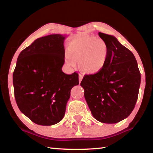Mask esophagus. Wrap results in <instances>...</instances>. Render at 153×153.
I'll return each instance as SVG.
<instances>
[{"instance_id":"1","label":"esophagus","mask_w":153,"mask_h":153,"mask_svg":"<svg viewBox=\"0 0 153 153\" xmlns=\"http://www.w3.org/2000/svg\"><path fill=\"white\" fill-rule=\"evenodd\" d=\"M82 79H83V76H82V75H81V74H79V83L81 82Z\"/></svg>"}]
</instances>
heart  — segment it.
<instances>
[{
	"instance_id": "1",
	"label": "heart",
	"mask_w": 153,
	"mask_h": 153,
	"mask_svg": "<svg viewBox=\"0 0 153 153\" xmlns=\"http://www.w3.org/2000/svg\"><path fill=\"white\" fill-rule=\"evenodd\" d=\"M68 53L65 55L67 65L74 67L79 62V69L88 74H97L107 65L109 49L104 40L92 36H82L69 44Z\"/></svg>"
}]
</instances>
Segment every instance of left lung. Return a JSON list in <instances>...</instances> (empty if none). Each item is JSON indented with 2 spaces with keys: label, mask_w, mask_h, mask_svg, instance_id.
<instances>
[{
  "label": "left lung",
  "mask_w": 153,
  "mask_h": 153,
  "mask_svg": "<svg viewBox=\"0 0 153 153\" xmlns=\"http://www.w3.org/2000/svg\"><path fill=\"white\" fill-rule=\"evenodd\" d=\"M107 44V65L97 74L85 75L80 86L92 115L101 123H116L134 110L138 99L141 76L134 54L115 36L99 32Z\"/></svg>",
  "instance_id": "8db88e82"
}]
</instances>
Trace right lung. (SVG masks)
Returning a JSON list of instances; mask_svg holds the SVG:
<instances>
[{
	"label": "right lung",
	"instance_id": "1",
	"mask_svg": "<svg viewBox=\"0 0 153 153\" xmlns=\"http://www.w3.org/2000/svg\"><path fill=\"white\" fill-rule=\"evenodd\" d=\"M66 35L38 38L21 52L13 74L15 98L19 110L38 125L53 126L65 115L78 74L62 71Z\"/></svg>",
	"mask_w": 153,
	"mask_h": 153
}]
</instances>
